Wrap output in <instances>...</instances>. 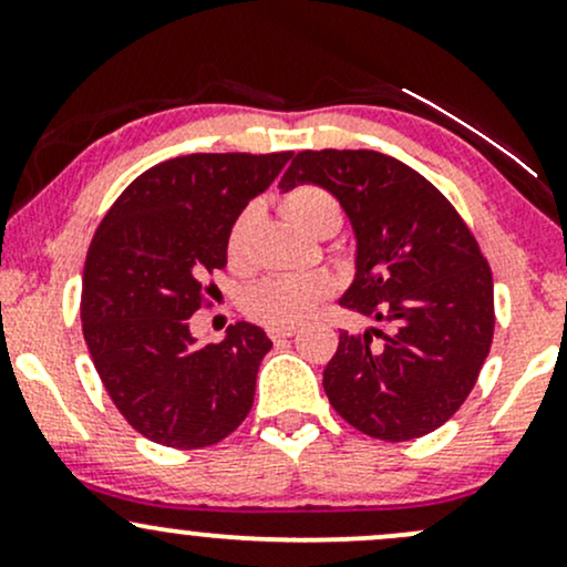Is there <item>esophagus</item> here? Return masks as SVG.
Segmentation results:
<instances>
[{
  "mask_svg": "<svg viewBox=\"0 0 567 567\" xmlns=\"http://www.w3.org/2000/svg\"><path fill=\"white\" fill-rule=\"evenodd\" d=\"M296 336V328L292 324H271L269 328V338L271 341H282V338Z\"/></svg>",
  "mask_w": 567,
  "mask_h": 567,
  "instance_id": "obj_1",
  "label": "esophagus"
}]
</instances>
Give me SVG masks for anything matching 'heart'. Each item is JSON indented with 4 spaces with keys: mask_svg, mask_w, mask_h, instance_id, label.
Returning a JSON list of instances; mask_svg holds the SVG:
<instances>
[{
    "mask_svg": "<svg viewBox=\"0 0 567 567\" xmlns=\"http://www.w3.org/2000/svg\"><path fill=\"white\" fill-rule=\"evenodd\" d=\"M282 207L292 224L311 237L324 229H338V224H341V207H338L336 197L320 186H296L285 194ZM250 224L252 207H247L234 220L229 237H226V252H229L231 261L243 258ZM322 290V282L315 277H269L250 290L247 309L269 324H296L317 309Z\"/></svg>",
    "mask_w": 567,
    "mask_h": 567,
    "instance_id": "obj_1",
    "label": "heart"
}]
</instances>
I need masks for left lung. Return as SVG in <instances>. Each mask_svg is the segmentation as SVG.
Returning <instances> with one entry per match:
<instances>
[{
  "label": "left lung",
  "instance_id": "obj_1",
  "mask_svg": "<svg viewBox=\"0 0 567 567\" xmlns=\"http://www.w3.org/2000/svg\"><path fill=\"white\" fill-rule=\"evenodd\" d=\"M303 184L333 194L354 234V279L338 303L389 328L343 330L324 365V394L370 437H424L464 405L491 351L483 252L451 202L389 154L301 152L279 188Z\"/></svg>",
  "mask_w": 567,
  "mask_h": 567
}]
</instances>
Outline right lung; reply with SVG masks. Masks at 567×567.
Returning <instances> with one entry per match:
<instances>
[{"label": "right lung", "instance_id": "1", "mask_svg": "<svg viewBox=\"0 0 567 567\" xmlns=\"http://www.w3.org/2000/svg\"><path fill=\"white\" fill-rule=\"evenodd\" d=\"M292 152L186 154L130 184L97 226L82 275V333L116 410L165 447L216 445L250 413L271 349L237 322L199 347L188 317L202 279L226 266V237Z\"/></svg>", "mask_w": 567, "mask_h": 567}]
</instances>
